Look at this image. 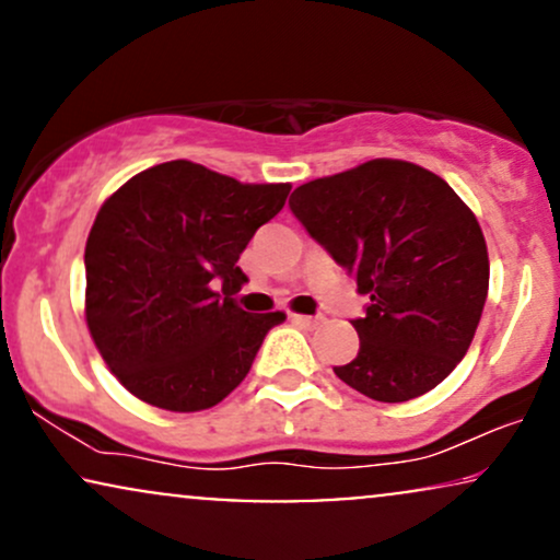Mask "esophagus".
I'll list each match as a JSON object with an SVG mask.
<instances>
[{
	"mask_svg": "<svg viewBox=\"0 0 560 560\" xmlns=\"http://www.w3.org/2000/svg\"><path fill=\"white\" fill-rule=\"evenodd\" d=\"M292 320L294 324H300V326H305V329H316V326H320V316H298V313H292Z\"/></svg>",
	"mask_w": 560,
	"mask_h": 560,
	"instance_id": "34e87169",
	"label": "esophagus"
}]
</instances>
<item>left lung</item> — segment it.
I'll use <instances>...</instances> for the list:
<instances>
[{"instance_id":"8db88e82","label":"left lung","mask_w":560,"mask_h":560,"mask_svg":"<svg viewBox=\"0 0 560 560\" xmlns=\"http://www.w3.org/2000/svg\"><path fill=\"white\" fill-rule=\"evenodd\" d=\"M289 208L358 292L361 350L334 374L378 402L427 395L460 363L477 334L490 258L477 215L445 178L376 158L298 186Z\"/></svg>"}]
</instances>
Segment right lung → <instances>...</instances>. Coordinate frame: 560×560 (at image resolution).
Returning <instances> with one entry per match:
<instances>
[{"instance_id": "right-lung-1", "label": "right lung", "mask_w": 560, "mask_h": 560, "mask_svg": "<svg viewBox=\"0 0 560 560\" xmlns=\"http://www.w3.org/2000/svg\"><path fill=\"white\" fill-rule=\"evenodd\" d=\"M289 189L171 160L105 199L83 253V313L102 361L133 397L195 413L249 374L266 334L287 316L236 305L247 281L236 260Z\"/></svg>"}]
</instances>
